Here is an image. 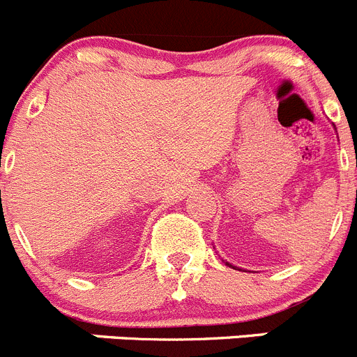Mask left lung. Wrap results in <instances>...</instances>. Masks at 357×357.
<instances>
[{
  "label": "left lung",
  "instance_id": "8db88e82",
  "mask_svg": "<svg viewBox=\"0 0 357 357\" xmlns=\"http://www.w3.org/2000/svg\"><path fill=\"white\" fill-rule=\"evenodd\" d=\"M335 129H336V127H335ZM225 264H227V266H228V267H231V269H238V267H235V266H231V264H230V261H225ZM238 271H241V269H238Z\"/></svg>",
  "mask_w": 357,
  "mask_h": 357
}]
</instances>
